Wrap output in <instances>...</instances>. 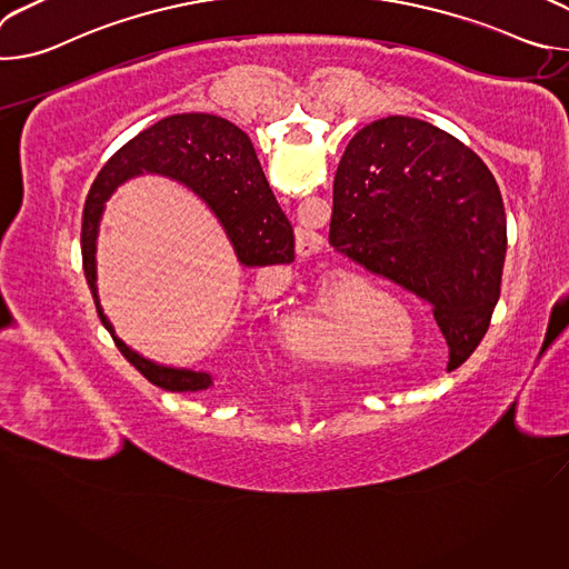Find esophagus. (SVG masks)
Wrapping results in <instances>:
<instances>
[{
    "label": "esophagus",
    "mask_w": 569,
    "mask_h": 569,
    "mask_svg": "<svg viewBox=\"0 0 569 569\" xmlns=\"http://www.w3.org/2000/svg\"><path fill=\"white\" fill-rule=\"evenodd\" d=\"M317 252H319V242H315L312 238H306L297 246L299 257H310V254H317Z\"/></svg>",
    "instance_id": "34e87169"
}]
</instances>
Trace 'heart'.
<instances>
[{
  "label": "heart",
  "instance_id": "heart-1",
  "mask_svg": "<svg viewBox=\"0 0 569 569\" xmlns=\"http://www.w3.org/2000/svg\"><path fill=\"white\" fill-rule=\"evenodd\" d=\"M283 333L299 356L327 362L358 360L356 333L371 338L382 353L398 351L408 336L400 306L387 292L360 281L336 286L315 315L290 317Z\"/></svg>",
  "mask_w": 569,
  "mask_h": 569
}]
</instances>
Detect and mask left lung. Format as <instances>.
Returning a JSON list of instances; mask_svg holds the SVG:
<instances>
[{"label":"left lung","instance_id":"obj_1","mask_svg":"<svg viewBox=\"0 0 569 569\" xmlns=\"http://www.w3.org/2000/svg\"><path fill=\"white\" fill-rule=\"evenodd\" d=\"M329 242L432 306L448 371L489 331L507 213L493 173L452 134L412 117L365 126L336 173Z\"/></svg>","mask_w":569,"mask_h":569}]
</instances>
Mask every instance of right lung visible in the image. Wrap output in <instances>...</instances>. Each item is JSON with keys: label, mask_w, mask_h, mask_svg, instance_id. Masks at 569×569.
Returning <instances> with one entry per match:
<instances>
[{"label": "right lung", "mask_w": 569, "mask_h": 569, "mask_svg": "<svg viewBox=\"0 0 569 569\" xmlns=\"http://www.w3.org/2000/svg\"><path fill=\"white\" fill-rule=\"evenodd\" d=\"M141 173H159L193 189L224 227L242 266H288L295 261L292 224L281 211L250 137L231 121L204 114H173L152 123L119 148L97 176L80 229L83 270L97 312L123 358L167 391H200L213 385L204 371L161 367L114 336L97 295V233L103 202L119 184Z\"/></svg>", "instance_id": "right-lung-1"}]
</instances>
